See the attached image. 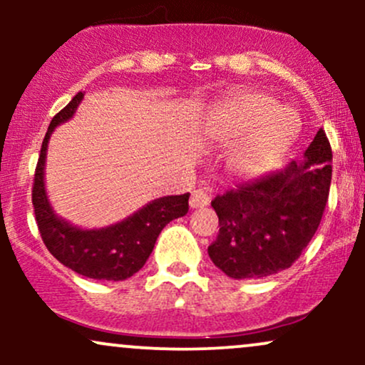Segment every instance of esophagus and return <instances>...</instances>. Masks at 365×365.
<instances>
[{
	"label": "esophagus",
	"mask_w": 365,
	"mask_h": 365,
	"mask_svg": "<svg viewBox=\"0 0 365 365\" xmlns=\"http://www.w3.org/2000/svg\"><path fill=\"white\" fill-rule=\"evenodd\" d=\"M188 204H190L192 209L206 207L207 204H209V195H207L204 190H200V188H197V190L192 192L190 200H188Z\"/></svg>",
	"instance_id": "esophagus-1"
}]
</instances>
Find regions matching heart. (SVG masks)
<instances>
[{
  "mask_svg": "<svg viewBox=\"0 0 365 365\" xmlns=\"http://www.w3.org/2000/svg\"><path fill=\"white\" fill-rule=\"evenodd\" d=\"M278 119L287 120V125L282 133H273L272 123ZM299 130L295 113L278 106L271 96L254 91L225 99L207 120L212 140L223 145L241 140L230 156V168L245 178L261 177L273 170L297 140Z\"/></svg>",
  "mask_w": 365,
  "mask_h": 365,
  "instance_id": "heart-1",
  "label": "heart"
}]
</instances>
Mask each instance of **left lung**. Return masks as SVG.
Masks as SVG:
<instances>
[{"mask_svg": "<svg viewBox=\"0 0 365 365\" xmlns=\"http://www.w3.org/2000/svg\"><path fill=\"white\" fill-rule=\"evenodd\" d=\"M331 145L319 128L304 159L216 195L220 233L207 247L230 278L257 279L290 267L321 223L331 185Z\"/></svg>", "mask_w": 365, "mask_h": 365, "instance_id": "obj_1", "label": "left lung"}]
</instances>
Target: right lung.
Returning <instances> with one entry per match:
<instances>
[{
  "mask_svg": "<svg viewBox=\"0 0 365 365\" xmlns=\"http://www.w3.org/2000/svg\"><path fill=\"white\" fill-rule=\"evenodd\" d=\"M83 99L82 92L66 104L49 123L36 166L32 204L37 228L44 245L63 266L92 279L123 282L142 269L153 252L159 233L170 221L187 215L188 197L166 195L154 199L127 220L106 228L83 230L56 216L44 187V165L48 142L58 125L68 121Z\"/></svg>",
  "mask_w": 365,
  "mask_h": 365,
  "instance_id": "right-lung-1",
  "label": "right lung"
}]
</instances>
